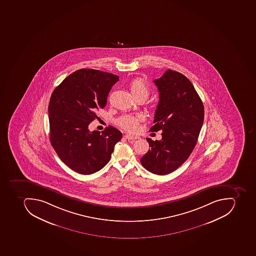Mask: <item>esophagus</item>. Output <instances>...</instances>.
Returning <instances> with one entry per match:
<instances>
[{"label":"esophagus","mask_w":256,"mask_h":256,"mask_svg":"<svg viewBox=\"0 0 256 256\" xmlns=\"http://www.w3.org/2000/svg\"><path fill=\"white\" fill-rule=\"evenodd\" d=\"M125 138H128V140H136V138H138V136H132V134H126L124 136Z\"/></svg>","instance_id":"34e87169"}]
</instances>
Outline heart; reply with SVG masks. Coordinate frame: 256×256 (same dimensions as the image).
I'll return each instance as SVG.
<instances>
[{
    "instance_id": "obj_1",
    "label": "heart",
    "mask_w": 256,
    "mask_h": 256,
    "mask_svg": "<svg viewBox=\"0 0 256 256\" xmlns=\"http://www.w3.org/2000/svg\"><path fill=\"white\" fill-rule=\"evenodd\" d=\"M129 86L134 98H144L146 100L150 94V87L142 79H134ZM144 116L141 114L125 115L118 119V124L126 131L134 132L138 128V124L144 120Z\"/></svg>"
}]
</instances>
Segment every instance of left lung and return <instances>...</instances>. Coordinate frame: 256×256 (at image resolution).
Listing matches in <instances>:
<instances>
[{"label":"left lung","mask_w":256,"mask_h":256,"mask_svg":"<svg viewBox=\"0 0 256 256\" xmlns=\"http://www.w3.org/2000/svg\"><path fill=\"white\" fill-rule=\"evenodd\" d=\"M154 83L160 102L150 131L161 130L162 140L146 138L150 148L140 162L146 170L165 175L182 165L194 149L204 122V106L182 74L168 70Z\"/></svg>","instance_id":"1"}]
</instances>
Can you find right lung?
<instances>
[{
    "mask_svg": "<svg viewBox=\"0 0 256 256\" xmlns=\"http://www.w3.org/2000/svg\"><path fill=\"white\" fill-rule=\"evenodd\" d=\"M118 75L81 69L70 74L50 96L48 106L50 140L60 160L81 174H91L108 164L122 133L112 126L102 132L88 124L104 108Z\"/></svg>",
    "mask_w": 256,
    "mask_h": 256,
    "instance_id": "right-lung-1",
    "label": "right lung"
}]
</instances>
